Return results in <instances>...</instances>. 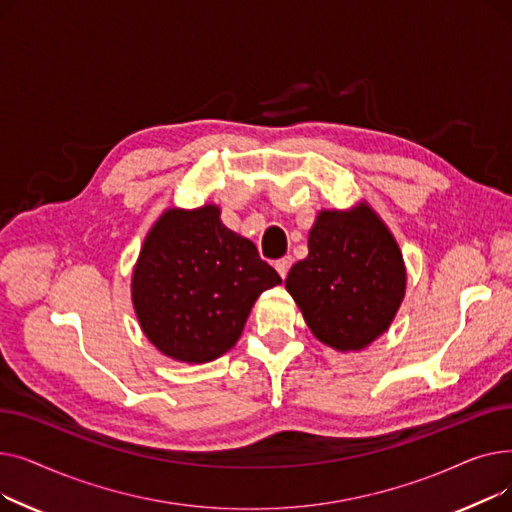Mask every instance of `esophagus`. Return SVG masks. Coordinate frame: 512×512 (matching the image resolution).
<instances>
[{
  "label": "esophagus",
  "mask_w": 512,
  "mask_h": 512,
  "mask_svg": "<svg viewBox=\"0 0 512 512\" xmlns=\"http://www.w3.org/2000/svg\"><path fill=\"white\" fill-rule=\"evenodd\" d=\"M290 265H292V259H290V257H282V259L276 261V272L280 274V278H286V276H288Z\"/></svg>",
  "instance_id": "1"
}]
</instances>
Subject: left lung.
Listing matches in <instances>:
<instances>
[{"label":"left lung","mask_w":512,"mask_h":512,"mask_svg":"<svg viewBox=\"0 0 512 512\" xmlns=\"http://www.w3.org/2000/svg\"><path fill=\"white\" fill-rule=\"evenodd\" d=\"M405 286L396 240L365 205L321 211L309 232V255L286 278L311 332L338 351H359L382 336Z\"/></svg>","instance_id":"1"}]
</instances>
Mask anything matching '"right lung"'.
Masks as SVG:
<instances>
[{"label": "right lung", "mask_w": 512, "mask_h": 512, "mask_svg": "<svg viewBox=\"0 0 512 512\" xmlns=\"http://www.w3.org/2000/svg\"><path fill=\"white\" fill-rule=\"evenodd\" d=\"M282 278L251 240L228 230L220 209H168L145 238L132 303L161 353L207 363L236 344L257 297Z\"/></svg>", "instance_id": "right-lung-1"}]
</instances>
